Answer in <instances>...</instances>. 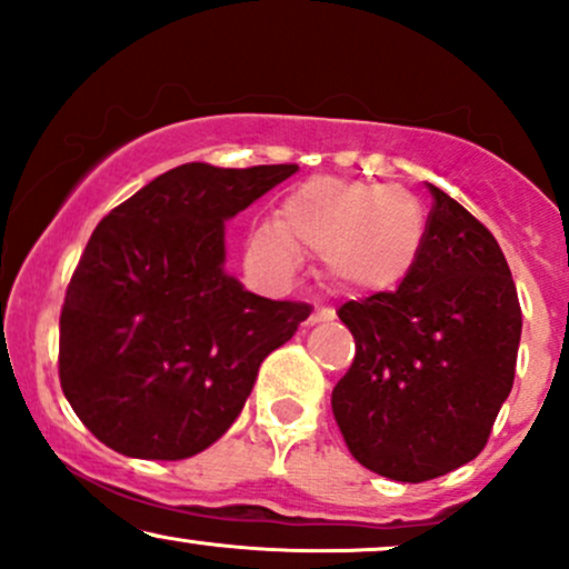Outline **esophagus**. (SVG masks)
<instances>
[{
    "label": "esophagus",
    "mask_w": 569,
    "mask_h": 569,
    "mask_svg": "<svg viewBox=\"0 0 569 569\" xmlns=\"http://www.w3.org/2000/svg\"><path fill=\"white\" fill-rule=\"evenodd\" d=\"M337 312H335V307H326V305H321V307H316V310H312V316H310V323H321V321H331V318H335Z\"/></svg>",
    "instance_id": "esophagus-1"
}]
</instances>
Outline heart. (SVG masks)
Returning a JSON list of instances; mask_svg holds the SVG:
<instances>
[{
	"instance_id": "b5f03b06",
	"label": "heart",
	"mask_w": 569,
	"mask_h": 569,
	"mask_svg": "<svg viewBox=\"0 0 569 569\" xmlns=\"http://www.w3.org/2000/svg\"><path fill=\"white\" fill-rule=\"evenodd\" d=\"M426 234V211L403 189L321 176L293 187L276 224H259L248 246L280 272L293 270L299 251L323 253V276L335 289L382 293L411 276Z\"/></svg>"
}]
</instances>
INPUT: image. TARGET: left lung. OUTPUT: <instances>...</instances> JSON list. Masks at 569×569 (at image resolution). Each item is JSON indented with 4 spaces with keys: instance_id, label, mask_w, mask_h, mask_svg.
Listing matches in <instances>:
<instances>
[{
    "instance_id": "1",
    "label": "left lung",
    "mask_w": 569,
    "mask_h": 569,
    "mask_svg": "<svg viewBox=\"0 0 569 569\" xmlns=\"http://www.w3.org/2000/svg\"><path fill=\"white\" fill-rule=\"evenodd\" d=\"M420 262L396 291L337 310L356 358L331 393L350 455L396 481L436 479L487 447L513 388L516 286L492 232L439 187Z\"/></svg>"
}]
</instances>
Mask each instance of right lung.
<instances>
[{"label":"right lung","instance_id":"right-lung-1","mask_svg":"<svg viewBox=\"0 0 569 569\" xmlns=\"http://www.w3.org/2000/svg\"><path fill=\"white\" fill-rule=\"evenodd\" d=\"M297 173L187 162L112 208L61 307L58 377L82 426L114 452L184 460L238 420L257 371L310 316L221 270L224 221Z\"/></svg>","mask_w":569,"mask_h":569}]
</instances>
